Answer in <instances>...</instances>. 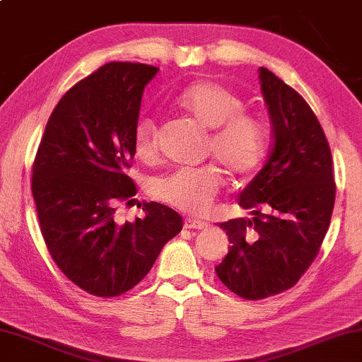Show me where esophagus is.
<instances>
[{"mask_svg": "<svg viewBox=\"0 0 362 362\" xmlns=\"http://www.w3.org/2000/svg\"><path fill=\"white\" fill-rule=\"evenodd\" d=\"M185 229H206L208 224L204 223V221H198V219H192V218H187L185 223Z\"/></svg>", "mask_w": 362, "mask_h": 362, "instance_id": "obj_1", "label": "esophagus"}]
</instances>
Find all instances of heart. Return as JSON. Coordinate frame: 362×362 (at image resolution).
<instances>
[{
	"label": "heart",
	"instance_id": "b5f03b06",
	"mask_svg": "<svg viewBox=\"0 0 362 362\" xmlns=\"http://www.w3.org/2000/svg\"><path fill=\"white\" fill-rule=\"evenodd\" d=\"M175 105L204 129L208 151L235 177L252 174L265 154V128L245 113L244 100L214 81H197L177 95ZM133 153L143 163L156 158V123L141 117L132 134ZM223 177L216 165L177 169L151 183V193L185 213L199 214L211 204Z\"/></svg>",
	"mask_w": 362,
	"mask_h": 362
}]
</instances>
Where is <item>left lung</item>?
<instances>
[{
    "instance_id": "left-lung-1",
    "label": "left lung",
    "mask_w": 362,
    "mask_h": 362,
    "mask_svg": "<svg viewBox=\"0 0 362 362\" xmlns=\"http://www.w3.org/2000/svg\"><path fill=\"white\" fill-rule=\"evenodd\" d=\"M273 148L265 165L240 192L250 218L221 223L230 247L216 267L240 298L265 299L293 288L310 267L335 204L332 153L309 104L267 68L258 69Z\"/></svg>"
}]
</instances>
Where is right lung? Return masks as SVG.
Instances as JSON below:
<instances>
[{
  "label": "right lung",
  "mask_w": 362,
  "mask_h": 362,
  "mask_svg": "<svg viewBox=\"0 0 362 362\" xmlns=\"http://www.w3.org/2000/svg\"><path fill=\"white\" fill-rule=\"evenodd\" d=\"M159 68L112 62L79 81L52 112L32 169L40 230L58 268L99 298L134 288L183 228L165 204L143 202L144 218L117 223V199L136 195L127 175L146 84ZM132 202V199H129Z\"/></svg>",
  "instance_id": "1"
}]
</instances>
